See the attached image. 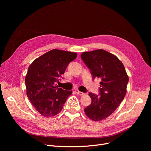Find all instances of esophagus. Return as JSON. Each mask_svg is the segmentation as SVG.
<instances>
[{"label": "esophagus", "mask_w": 151, "mask_h": 151, "mask_svg": "<svg viewBox=\"0 0 151 151\" xmlns=\"http://www.w3.org/2000/svg\"><path fill=\"white\" fill-rule=\"evenodd\" d=\"M75 92L78 94V95H79V96H83V95H84V93H83V92H80V91L79 90H78V89H75Z\"/></svg>", "instance_id": "obj_1"}]
</instances>
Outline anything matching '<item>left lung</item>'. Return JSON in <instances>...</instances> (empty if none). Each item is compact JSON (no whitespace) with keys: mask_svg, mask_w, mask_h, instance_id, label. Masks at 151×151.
I'll return each instance as SVG.
<instances>
[{"mask_svg":"<svg viewBox=\"0 0 151 151\" xmlns=\"http://www.w3.org/2000/svg\"><path fill=\"white\" fill-rule=\"evenodd\" d=\"M81 58L89 68L92 78L101 80L100 96L89 93L92 102L84 112L92 121H101L111 114L124 100L129 76L122 62L105 50L84 52Z\"/></svg>","mask_w":151,"mask_h":151,"instance_id":"obj_1","label":"left lung"}]
</instances>
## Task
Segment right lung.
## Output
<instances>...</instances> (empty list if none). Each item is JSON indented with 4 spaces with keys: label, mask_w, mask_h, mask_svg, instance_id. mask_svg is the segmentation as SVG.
<instances>
[{
    "label": "right lung",
    "mask_w": 151,
    "mask_h": 151,
    "mask_svg": "<svg viewBox=\"0 0 151 151\" xmlns=\"http://www.w3.org/2000/svg\"><path fill=\"white\" fill-rule=\"evenodd\" d=\"M77 57L75 52L52 50L35 59L30 65L25 83L27 96L37 111L44 117L59 114L72 93L55 83L69 64Z\"/></svg>",
    "instance_id": "obj_1"
}]
</instances>
